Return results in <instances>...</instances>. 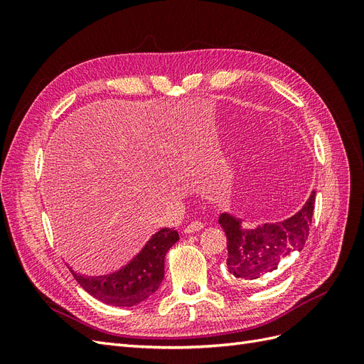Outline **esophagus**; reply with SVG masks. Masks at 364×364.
<instances>
[{"mask_svg":"<svg viewBox=\"0 0 364 364\" xmlns=\"http://www.w3.org/2000/svg\"><path fill=\"white\" fill-rule=\"evenodd\" d=\"M202 229H203V223L202 222H193V223H190L188 226L183 229V232L185 234H194V232H199V230H202Z\"/></svg>","mask_w":364,"mask_h":364,"instance_id":"esophagus-1","label":"esophagus"}]
</instances>
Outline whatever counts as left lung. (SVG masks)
Masks as SVG:
<instances>
[{
  "mask_svg": "<svg viewBox=\"0 0 364 364\" xmlns=\"http://www.w3.org/2000/svg\"><path fill=\"white\" fill-rule=\"evenodd\" d=\"M316 202L313 190L304 206L291 217L255 228L229 213L218 217L228 238V272L238 282H249L277 270L284 259L304 249L310 234Z\"/></svg>",
  "mask_w": 364,
  "mask_h": 364,
  "instance_id": "obj_1",
  "label": "left lung"
}]
</instances>
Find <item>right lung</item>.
<instances>
[{"label": "right lung", "instance_id": "obj_1", "mask_svg": "<svg viewBox=\"0 0 364 364\" xmlns=\"http://www.w3.org/2000/svg\"><path fill=\"white\" fill-rule=\"evenodd\" d=\"M179 240L178 230L164 228L153 234L146 246L117 272L87 277L70 270L80 287L97 301L112 306H135L155 293L164 279V259Z\"/></svg>", "mask_w": 364, "mask_h": 364}]
</instances>
